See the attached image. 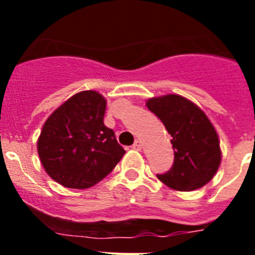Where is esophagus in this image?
Segmentation results:
<instances>
[{
	"mask_svg": "<svg viewBox=\"0 0 255 255\" xmlns=\"http://www.w3.org/2000/svg\"><path fill=\"white\" fill-rule=\"evenodd\" d=\"M141 147H143V145H141L140 140H135V143L131 145V148H134V149H136V150H140Z\"/></svg>",
	"mask_w": 255,
	"mask_h": 255,
	"instance_id": "obj_1",
	"label": "esophagus"
}]
</instances>
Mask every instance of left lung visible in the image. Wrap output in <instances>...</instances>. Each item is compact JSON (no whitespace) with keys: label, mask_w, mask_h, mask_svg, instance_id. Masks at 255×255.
Returning a JSON list of instances; mask_svg holds the SVG:
<instances>
[{"label":"left lung","mask_w":255,"mask_h":255,"mask_svg":"<svg viewBox=\"0 0 255 255\" xmlns=\"http://www.w3.org/2000/svg\"><path fill=\"white\" fill-rule=\"evenodd\" d=\"M147 107L172 136V167L157 177L181 191L195 190L211 181L220 167L221 149L217 132L206 114L177 94L150 98Z\"/></svg>","instance_id":"8db88e82"}]
</instances>
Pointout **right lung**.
<instances>
[{
	"label": "right lung",
	"mask_w": 255,
	"mask_h": 255,
	"mask_svg": "<svg viewBox=\"0 0 255 255\" xmlns=\"http://www.w3.org/2000/svg\"><path fill=\"white\" fill-rule=\"evenodd\" d=\"M106 100L94 91L75 94L44 123L38 154L44 170L61 185L87 189L105 179L125 149L103 124Z\"/></svg>",
	"instance_id": "right-lung-1"
}]
</instances>
